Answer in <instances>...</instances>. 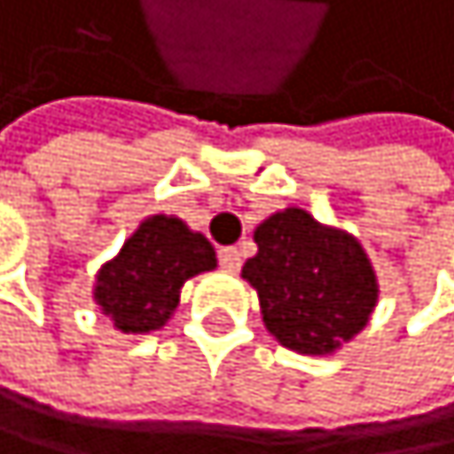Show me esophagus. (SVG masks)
<instances>
[{"label":"esophagus","instance_id":"obj_1","mask_svg":"<svg viewBox=\"0 0 454 454\" xmlns=\"http://www.w3.org/2000/svg\"><path fill=\"white\" fill-rule=\"evenodd\" d=\"M217 259H220V268L223 270H239V265H242V256H239V251L237 248H220L217 251Z\"/></svg>","mask_w":454,"mask_h":454}]
</instances>
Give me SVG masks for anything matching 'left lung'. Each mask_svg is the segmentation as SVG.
<instances>
[{"mask_svg": "<svg viewBox=\"0 0 454 454\" xmlns=\"http://www.w3.org/2000/svg\"><path fill=\"white\" fill-rule=\"evenodd\" d=\"M254 242L259 251L242 265V278L278 343L321 357L363 332L380 285L355 237L290 206L259 223Z\"/></svg>", "mask_w": 454, "mask_h": 454, "instance_id": "1", "label": "left lung"}]
</instances>
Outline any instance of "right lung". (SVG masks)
<instances>
[{
    "mask_svg": "<svg viewBox=\"0 0 454 454\" xmlns=\"http://www.w3.org/2000/svg\"><path fill=\"white\" fill-rule=\"evenodd\" d=\"M215 268V248L203 234L178 217L153 215L99 268L94 301L114 321V329L147 334L161 329L176 312L186 278Z\"/></svg>",
    "mask_w": 454,
    "mask_h": 454,
    "instance_id": "right-lung-1",
    "label": "right lung"
}]
</instances>
